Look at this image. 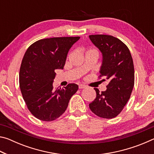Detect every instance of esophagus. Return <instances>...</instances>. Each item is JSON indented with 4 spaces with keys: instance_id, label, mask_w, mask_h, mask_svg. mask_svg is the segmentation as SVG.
<instances>
[{
    "instance_id": "34e87169",
    "label": "esophagus",
    "mask_w": 154,
    "mask_h": 154,
    "mask_svg": "<svg viewBox=\"0 0 154 154\" xmlns=\"http://www.w3.org/2000/svg\"><path fill=\"white\" fill-rule=\"evenodd\" d=\"M85 85H83V84H80L79 85V89H83V88H85Z\"/></svg>"
}]
</instances>
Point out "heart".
<instances>
[{
	"instance_id": "heart-1",
	"label": "heart",
	"mask_w": 154,
	"mask_h": 154,
	"mask_svg": "<svg viewBox=\"0 0 154 154\" xmlns=\"http://www.w3.org/2000/svg\"><path fill=\"white\" fill-rule=\"evenodd\" d=\"M88 51H94V52H96V53L98 54V52L96 50V49H90V50H88Z\"/></svg>"
}]
</instances>
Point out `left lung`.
Returning <instances> with one entry per match:
<instances>
[{"instance_id":"1","label":"left lung","mask_w":154,"mask_h":154,"mask_svg":"<svg viewBox=\"0 0 154 154\" xmlns=\"http://www.w3.org/2000/svg\"><path fill=\"white\" fill-rule=\"evenodd\" d=\"M89 37L103 54L100 76L108 81L106 90L100 93L89 105L90 110L100 118H116L123 110L134 84V69L129 49L119 38L111 35H94ZM105 81V79H103Z\"/></svg>"}]
</instances>
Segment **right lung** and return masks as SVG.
<instances>
[{
	"instance_id": "1",
	"label": "right lung",
	"mask_w": 154,
	"mask_h": 154,
	"mask_svg": "<svg viewBox=\"0 0 154 154\" xmlns=\"http://www.w3.org/2000/svg\"><path fill=\"white\" fill-rule=\"evenodd\" d=\"M79 36L54 37L36 41L27 49L21 64L19 82L28 110L36 118L54 121L64 113L78 85L53 87L56 69H63L70 48Z\"/></svg>"
}]
</instances>
